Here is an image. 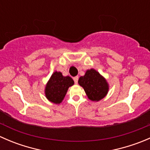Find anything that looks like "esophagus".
Here are the masks:
<instances>
[{
	"label": "esophagus",
	"mask_w": 150,
	"mask_h": 150,
	"mask_svg": "<svg viewBox=\"0 0 150 150\" xmlns=\"http://www.w3.org/2000/svg\"><path fill=\"white\" fill-rule=\"evenodd\" d=\"M78 76H76V77H74L73 78V80H74V81H75V83H78Z\"/></svg>",
	"instance_id": "34e87169"
}]
</instances>
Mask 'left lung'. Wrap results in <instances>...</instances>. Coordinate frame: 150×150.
Segmentation results:
<instances>
[{
  "label": "left lung",
  "instance_id": "left-lung-1",
  "mask_svg": "<svg viewBox=\"0 0 150 150\" xmlns=\"http://www.w3.org/2000/svg\"><path fill=\"white\" fill-rule=\"evenodd\" d=\"M78 84L84 89L88 98L99 102L108 93L110 86L104 76L96 69H87L83 76L80 77Z\"/></svg>",
  "mask_w": 150,
  "mask_h": 150
}]
</instances>
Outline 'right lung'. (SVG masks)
Segmentation results:
<instances>
[{
    "label": "right lung",
    "instance_id": "right-lung-1",
    "mask_svg": "<svg viewBox=\"0 0 150 150\" xmlns=\"http://www.w3.org/2000/svg\"><path fill=\"white\" fill-rule=\"evenodd\" d=\"M74 83L72 78L63 76L61 72L55 71L45 86V96L49 102L59 104L62 102L68 88Z\"/></svg>",
    "mask_w": 150,
    "mask_h": 150
}]
</instances>
